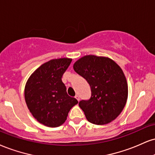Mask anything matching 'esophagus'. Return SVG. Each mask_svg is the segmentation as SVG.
Masks as SVG:
<instances>
[{
  "mask_svg": "<svg viewBox=\"0 0 155 155\" xmlns=\"http://www.w3.org/2000/svg\"><path fill=\"white\" fill-rule=\"evenodd\" d=\"M75 98L76 99V100H78V101H79V96L78 95V94H76V96H75Z\"/></svg>",
  "mask_w": 155,
  "mask_h": 155,
  "instance_id": "1",
  "label": "esophagus"
}]
</instances>
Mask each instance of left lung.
<instances>
[{
    "label": "left lung",
    "mask_w": 155,
    "mask_h": 155,
    "mask_svg": "<svg viewBox=\"0 0 155 155\" xmlns=\"http://www.w3.org/2000/svg\"><path fill=\"white\" fill-rule=\"evenodd\" d=\"M74 69L91 87V97L79 103L88 121L104 125L115 120L128 97L127 81L120 67L108 58L89 55L78 60Z\"/></svg>",
    "instance_id": "obj_1"
}]
</instances>
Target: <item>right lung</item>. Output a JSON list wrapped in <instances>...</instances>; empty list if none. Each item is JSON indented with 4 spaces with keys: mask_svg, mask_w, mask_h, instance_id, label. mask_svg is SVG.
<instances>
[{
    "mask_svg": "<svg viewBox=\"0 0 155 155\" xmlns=\"http://www.w3.org/2000/svg\"><path fill=\"white\" fill-rule=\"evenodd\" d=\"M70 58L50 60L39 67L28 79L24 97L30 113L40 124L58 127L65 122L77 100L68 96L62 76Z\"/></svg>",
    "mask_w": 155,
    "mask_h": 155,
    "instance_id": "add662e5",
    "label": "right lung"
}]
</instances>
